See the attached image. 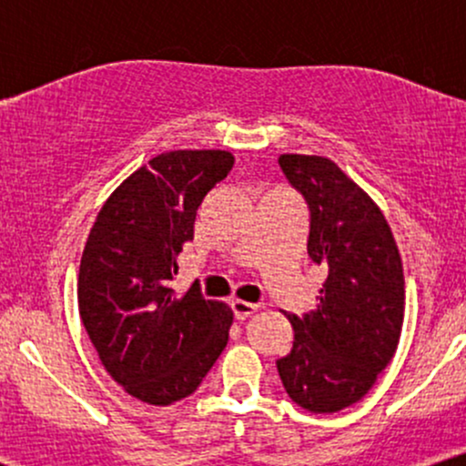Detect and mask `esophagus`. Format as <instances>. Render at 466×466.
<instances>
[{
  "mask_svg": "<svg viewBox=\"0 0 466 466\" xmlns=\"http://www.w3.org/2000/svg\"><path fill=\"white\" fill-rule=\"evenodd\" d=\"M229 307H232L234 318H237L238 322H245V319L251 318V315L258 311V307H256V304H249V302H243V300H232Z\"/></svg>",
  "mask_w": 466,
  "mask_h": 466,
  "instance_id": "obj_1",
  "label": "esophagus"
}]
</instances>
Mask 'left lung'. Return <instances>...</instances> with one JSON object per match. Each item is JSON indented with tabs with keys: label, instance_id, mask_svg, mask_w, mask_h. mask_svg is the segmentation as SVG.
<instances>
[{
	"label": "left lung",
	"instance_id": "left-lung-1",
	"mask_svg": "<svg viewBox=\"0 0 466 466\" xmlns=\"http://www.w3.org/2000/svg\"><path fill=\"white\" fill-rule=\"evenodd\" d=\"M278 166L307 206L309 258L326 269L313 311L285 313L296 337L278 374L293 403L333 414L366 397L397 352L403 265L386 217L335 162L280 155Z\"/></svg>",
	"mask_w": 466,
	"mask_h": 466
}]
</instances>
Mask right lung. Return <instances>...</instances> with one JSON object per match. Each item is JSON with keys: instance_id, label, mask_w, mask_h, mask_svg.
Returning a JSON list of instances; mask_svg holds the SVG:
<instances>
[{"instance_id": "1", "label": "right lung", "mask_w": 466, "mask_h": 466, "mask_svg": "<svg viewBox=\"0 0 466 466\" xmlns=\"http://www.w3.org/2000/svg\"><path fill=\"white\" fill-rule=\"evenodd\" d=\"M228 151H170L122 181L98 212L78 271V311L106 372L131 397H190L228 344L232 311L170 280L203 197L229 175Z\"/></svg>"}]
</instances>
